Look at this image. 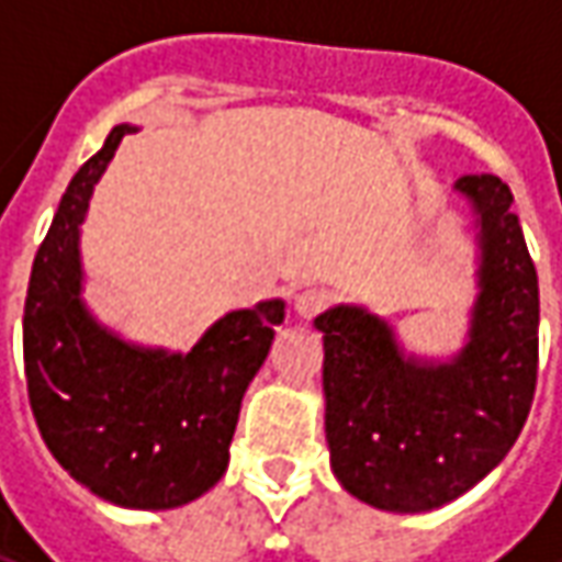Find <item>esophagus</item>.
<instances>
[{
	"label": "esophagus",
	"instance_id": "1",
	"mask_svg": "<svg viewBox=\"0 0 562 562\" xmlns=\"http://www.w3.org/2000/svg\"><path fill=\"white\" fill-rule=\"evenodd\" d=\"M330 304V292L325 289H304V292L294 294V313L301 318H313L318 316L325 306Z\"/></svg>",
	"mask_w": 562,
	"mask_h": 562
}]
</instances>
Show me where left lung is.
<instances>
[{"label": "left lung", "mask_w": 562, "mask_h": 562, "mask_svg": "<svg viewBox=\"0 0 562 562\" xmlns=\"http://www.w3.org/2000/svg\"><path fill=\"white\" fill-rule=\"evenodd\" d=\"M479 228L470 340L451 361L403 355L389 322L361 306L316 318L325 334V434L334 475L385 512H430L506 458L539 373V280L512 192L494 173L454 183Z\"/></svg>", "instance_id": "8db88e82"}]
</instances>
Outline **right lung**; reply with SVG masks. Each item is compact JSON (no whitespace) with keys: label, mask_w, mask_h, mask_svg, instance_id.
Wrapping results in <instances>:
<instances>
[{"label":"right lung","mask_w":562,"mask_h":562,"mask_svg":"<svg viewBox=\"0 0 562 562\" xmlns=\"http://www.w3.org/2000/svg\"><path fill=\"white\" fill-rule=\"evenodd\" d=\"M135 126H114L59 201L32 261L23 364L50 454L92 494L126 508H177L207 494L228 467L240 401L285 318L261 301L210 325L189 352L144 349L102 328L80 297V222Z\"/></svg>","instance_id":"add662e5"}]
</instances>
